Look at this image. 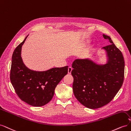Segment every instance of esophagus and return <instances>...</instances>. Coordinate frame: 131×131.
<instances>
[{
    "mask_svg": "<svg viewBox=\"0 0 131 131\" xmlns=\"http://www.w3.org/2000/svg\"><path fill=\"white\" fill-rule=\"evenodd\" d=\"M72 70H73V69H72V67H69V68H68V73L69 74H71V72H72Z\"/></svg>",
    "mask_w": 131,
    "mask_h": 131,
    "instance_id": "obj_1",
    "label": "esophagus"
}]
</instances>
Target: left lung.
Listing matches in <instances>:
<instances>
[{
    "mask_svg": "<svg viewBox=\"0 0 131 131\" xmlns=\"http://www.w3.org/2000/svg\"><path fill=\"white\" fill-rule=\"evenodd\" d=\"M110 44L104 49L107 63L97 64L89 59H78L73 63L74 96L82 105L97 109L108 104L119 91L124 80L125 61L121 51L110 37L103 34Z\"/></svg>",
    "mask_w": 131,
    "mask_h": 131,
    "instance_id": "8db88e82",
    "label": "left lung"
}]
</instances>
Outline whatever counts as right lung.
Returning <instances> with one entry per match:
<instances>
[{"mask_svg":"<svg viewBox=\"0 0 131 131\" xmlns=\"http://www.w3.org/2000/svg\"><path fill=\"white\" fill-rule=\"evenodd\" d=\"M28 37L18 45L12 56L10 80L22 101L33 106H41L52 100L58 83L68 73V66L43 72L28 69L21 57L22 46Z\"/></svg>","mask_w":131,"mask_h":131,"instance_id":"add662e5","label":"right lung"}]
</instances>
